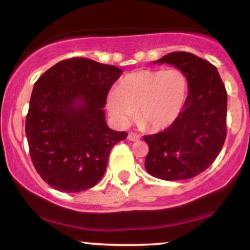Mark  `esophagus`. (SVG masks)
<instances>
[{"label": "esophagus", "instance_id": "34e87169", "mask_svg": "<svg viewBox=\"0 0 250 250\" xmlns=\"http://www.w3.org/2000/svg\"><path fill=\"white\" fill-rule=\"evenodd\" d=\"M128 139L130 140V141H137V140H140V136H139V135L135 134V133H129L128 134Z\"/></svg>", "mask_w": 250, "mask_h": 250}]
</instances>
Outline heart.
Returning a JSON list of instances; mask_svg holds the SVG:
<instances>
[{
	"instance_id": "b5f03b06",
	"label": "heart",
	"mask_w": 250,
	"mask_h": 250,
	"mask_svg": "<svg viewBox=\"0 0 250 250\" xmlns=\"http://www.w3.org/2000/svg\"><path fill=\"white\" fill-rule=\"evenodd\" d=\"M189 93L188 77L179 68L145 69L125 76L107 96V108L121 125L136 121L149 131L173 125L185 107Z\"/></svg>"
}]
</instances>
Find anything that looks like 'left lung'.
<instances>
[{
	"label": "left lung",
	"instance_id": "8db88e82",
	"mask_svg": "<svg viewBox=\"0 0 250 250\" xmlns=\"http://www.w3.org/2000/svg\"><path fill=\"white\" fill-rule=\"evenodd\" d=\"M155 63H169L188 77L189 93L173 125L146 135L145 167L157 179L188 180L209 168L227 136V90L216 67L191 53L175 51Z\"/></svg>",
	"mask_w": 250,
	"mask_h": 250
}]
</instances>
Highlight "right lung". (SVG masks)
Segmentation results:
<instances>
[{
    "instance_id": "right-lung-1",
    "label": "right lung",
    "mask_w": 250,
    "mask_h": 250,
    "mask_svg": "<svg viewBox=\"0 0 250 250\" xmlns=\"http://www.w3.org/2000/svg\"><path fill=\"white\" fill-rule=\"evenodd\" d=\"M122 73L115 65L73 57L35 82L25 135L34 167L50 187L79 193L102 179L111 148L128 136L108 127L103 110Z\"/></svg>"
}]
</instances>
